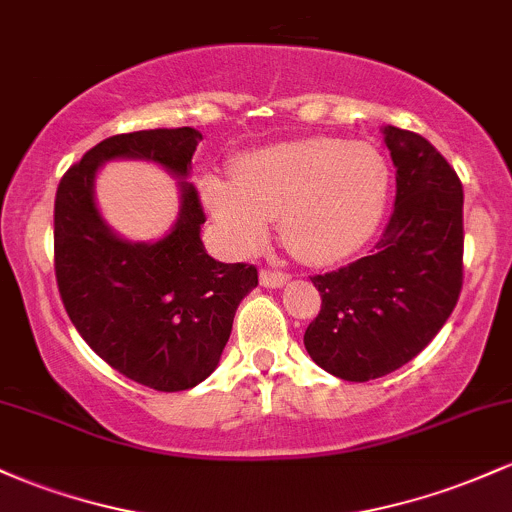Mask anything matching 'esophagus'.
<instances>
[{
  "mask_svg": "<svg viewBox=\"0 0 512 512\" xmlns=\"http://www.w3.org/2000/svg\"><path fill=\"white\" fill-rule=\"evenodd\" d=\"M260 282H262V286H269V289H277V286H284L286 282H289V274L265 267L260 272Z\"/></svg>",
  "mask_w": 512,
  "mask_h": 512,
  "instance_id": "esophagus-1",
  "label": "esophagus"
}]
</instances>
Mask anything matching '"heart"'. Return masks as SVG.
<instances>
[{"mask_svg": "<svg viewBox=\"0 0 512 512\" xmlns=\"http://www.w3.org/2000/svg\"><path fill=\"white\" fill-rule=\"evenodd\" d=\"M389 184V162L372 143L316 136L250 150L235 160L233 182L209 174L201 192L233 250H260L279 216L284 245L328 265L372 238Z\"/></svg>", "mask_w": 512, "mask_h": 512, "instance_id": "heart-1", "label": "heart"}]
</instances>
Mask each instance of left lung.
<instances>
[{"label": "left lung", "mask_w": 512, "mask_h": 512, "mask_svg": "<svg viewBox=\"0 0 512 512\" xmlns=\"http://www.w3.org/2000/svg\"><path fill=\"white\" fill-rule=\"evenodd\" d=\"M396 165V204L372 255L316 274L320 311L303 345L345 381L396 372L430 345L464 282V192L437 148L413 131L384 128Z\"/></svg>", "instance_id": "obj_1"}]
</instances>
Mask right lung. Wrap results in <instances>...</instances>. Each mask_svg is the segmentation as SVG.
Returning <instances> with one entry per match:
<instances>
[{
    "label": "right lung",
    "instance_id": "1",
    "mask_svg": "<svg viewBox=\"0 0 512 512\" xmlns=\"http://www.w3.org/2000/svg\"><path fill=\"white\" fill-rule=\"evenodd\" d=\"M199 140L189 126L111 136L55 194V279L67 316L109 367L155 391H187L211 376L238 303L257 286L255 265H223L201 243L206 216L184 182ZM114 156L157 161L180 177V218L157 244H128L98 216L93 174Z\"/></svg>",
    "mask_w": 512,
    "mask_h": 512
}]
</instances>
